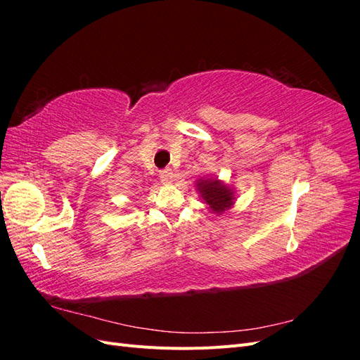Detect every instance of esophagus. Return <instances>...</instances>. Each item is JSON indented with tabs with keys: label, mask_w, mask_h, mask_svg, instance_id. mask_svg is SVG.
Here are the masks:
<instances>
[{
	"label": "esophagus",
	"mask_w": 360,
	"mask_h": 360,
	"mask_svg": "<svg viewBox=\"0 0 360 360\" xmlns=\"http://www.w3.org/2000/svg\"><path fill=\"white\" fill-rule=\"evenodd\" d=\"M160 180L163 181V183H172L174 181V179H176V174L172 172V169H163V171H160Z\"/></svg>",
	"instance_id": "esophagus-1"
}]
</instances>
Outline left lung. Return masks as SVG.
<instances>
[{"label":"left lung","instance_id":"1","mask_svg":"<svg viewBox=\"0 0 360 360\" xmlns=\"http://www.w3.org/2000/svg\"><path fill=\"white\" fill-rule=\"evenodd\" d=\"M197 189L204 202L217 214L230 209L234 202V192L217 179L197 180Z\"/></svg>","mask_w":360,"mask_h":360}]
</instances>
